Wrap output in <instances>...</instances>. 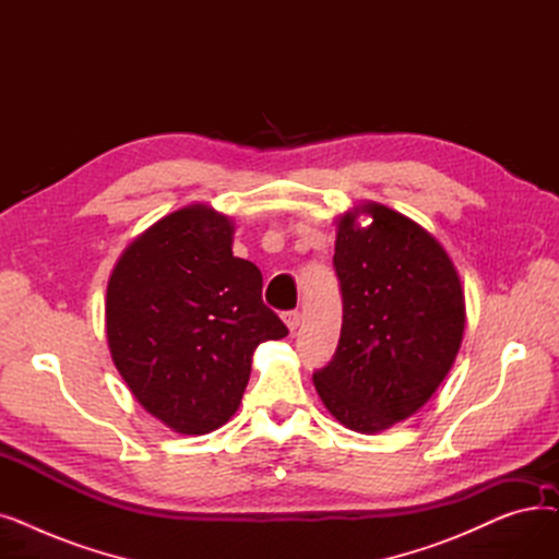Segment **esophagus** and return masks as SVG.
<instances>
[{
  "mask_svg": "<svg viewBox=\"0 0 559 559\" xmlns=\"http://www.w3.org/2000/svg\"><path fill=\"white\" fill-rule=\"evenodd\" d=\"M283 321H285V326L289 331H297L299 324H301V312L299 310H287V312H283Z\"/></svg>",
  "mask_w": 559,
  "mask_h": 559,
  "instance_id": "esophagus-1",
  "label": "esophagus"
}]
</instances>
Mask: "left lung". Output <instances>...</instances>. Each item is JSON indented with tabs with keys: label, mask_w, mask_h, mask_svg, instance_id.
Instances as JSON below:
<instances>
[{
	"label": "left lung",
	"mask_w": 559,
	"mask_h": 559,
	"mask_svg": "<svg viewBox=\"0 0 559 559\" xmlns=\"http://www.w3.org/2000/svg\"><path fill=\"white\" fill-rule=\"evenodd\" d=\"M372 217L369 227L357 219ZM342 333L312 373L329 413L356 432L413 417L451 371L464 333L455 264L417 222L373 201L337 219Z\"/></svg>",
	"instance_id": "left-lung-1"
}]
</instances>
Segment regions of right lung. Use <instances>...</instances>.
<instances>
[{"label": "right lung", "instance_id": "1", "mask_svg": "<svg viewBox=\"0 0 559 559\" xmlns=\"http://www.w3.org/2000/svg\"><path fill=\"white\" fill-rule=\"evenodd\" d=\"M230 217L203 203L158 219L108 278L110 358L146 413L205 435L240 407L253 350L287 329L262 304V274L233 255Z\"/></svg>", "mask_w": 559, "mask_h": 559}]
</instances>
